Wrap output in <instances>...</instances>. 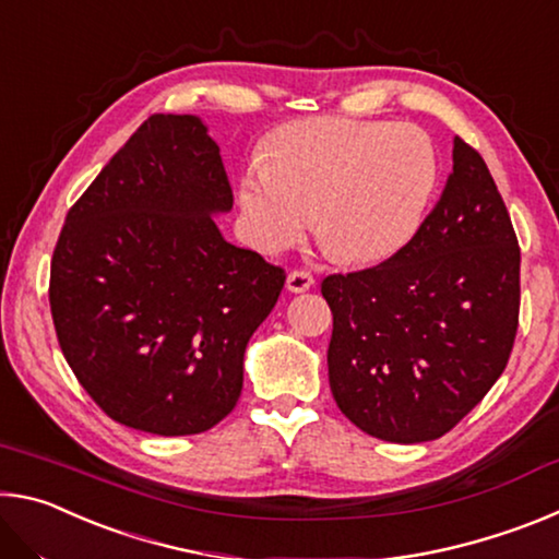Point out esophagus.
Masks as SVG:
<instances>
[{"instance_id":"1","label":"esophagus","mask_w":559,"mask_h":559,"mask_svg":"<svg viewBox=\"0 0 559 559\" xmlns=\"http://www.w3.org/2000/svg\"><path fill=\"white\" fill-rule=\"evenodd\" d=\"M316 286V278L308 271H290L286 278V288L290 293H306Z\"/></svg>"}]
</instances>
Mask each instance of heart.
<instances>
[{
  "label": "heart",
  "mask_w": 559,
  "mask_h": 559,
  "mask_svg": "<svg viewBox=\"0 0 559 559\" xmlns=\"http://www.w3.org/2000/svg\"><path fill=\"white\" fill-rule=\"evenodd\" d=\"M243 169L239 206L261 251L298 243L310 222L343 263H380L419 231L437 187L429 135L386 120L306 118L281 126Z\"/></svg>",
  "instance_id": "obj_1"
}]
</instances>
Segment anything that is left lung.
I'll list each match as a JSON object with an SVG mask.
<instances>
[{"instance_id": "1", "label": "left lung", "mask_w": 559, "mask_h": 559, "mask_svg": "<svg viewBox=\"0 0 559 559\" xmlns=\"http://www.w3.org/2000/svg\"><path fill=\"white\" fill-rule=\"evenodd\" d=\"M320 290L340 412L392 443L456 427L503 374L518 333L520 246L484 157L453 138V173L412 241Z\"/></svg>"}]
</instances>
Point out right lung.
Instances as JSON below:
<instances>
[{"instance_id": "obj_1", "label": "right lung", "mask_w": 559, "mask_h": 559, "mask_svg": "<svg viewBox=\"0 0 559 559\" xmlns=\"http://www.w3.org/2000/svg\"><path fill=\"white\" fill-rule=\"evenodd\" d=\"M234 194L197 116H150L75 202L51 259L61 353L110 419L157 437L219 424L286 273L222 236Z\"/></svg>"}]
</instances>
